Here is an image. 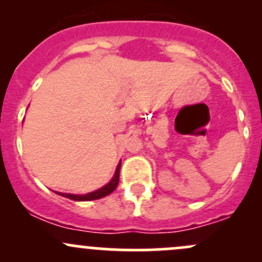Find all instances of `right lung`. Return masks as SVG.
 Masks as SVG:
<instances>
[{
    "mask_svg": "<svg viewBox=\"0 0 262 262\" xmlns=\"http://www.w3.org/2000/svg\"><path fill=\"white\" fill-rule=\"evenodd\" d=\"M120 166H121V161L118 163V166H116L115 173H114V176L112 178V180L107 182L106 185H104L102 187H100V189L95 190V191L87 192V194H83V195L68 194V192H58V191H54V192H55V194L60 195V196H64V198H68V199H71V200H75V202H90V200L101 199V198H104V196H106V195L112 194V192L116 189V186H118Z\"/></svg>",
    "mask_w": 262,
    "mask_h": 262,
    "instance_id": "add662e5",
    "label": "right lung"
}]
</instances>
